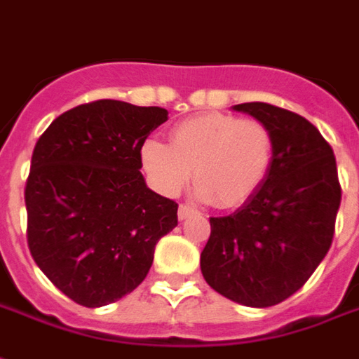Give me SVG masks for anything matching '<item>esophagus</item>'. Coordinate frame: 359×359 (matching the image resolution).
Instances as JSON below:
<instances>
[{"label": "esophagus", "instance_id": "1", "mask_svg": "<svg viewBox=\"0 0 359 359\" xmlns=\"http://www.w3.org/2000/svg\"><path fill=\"white\" fill-rule=\"evenodd\" d=\"M193 214H197V210H195V208H191L189 205H182L180 206V210H177V218L187 219V218H191Z\"/></svg>", "mask_w": 359, "mask_h": 359}]
</instances>
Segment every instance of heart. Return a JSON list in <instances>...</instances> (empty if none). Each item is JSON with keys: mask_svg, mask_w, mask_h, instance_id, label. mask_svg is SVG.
I'll use <instances>...</instances> for the list:
<instances>
[{"mask_svg": "<svg viewBox=\"0 0 359 359\" xmlns=\"http://www.w3.org/2000/svg\"><path fill=\"white\" fill-rule=\"evenodd\" d=\"M273 161V135L260 120L227 112H206L170 130L168 147L147 141L141 162L166 195L182 189L193 172L198 197L218 208L247 203L268 177Z\"/></svg>", "mask_w": 359, "mask_h": 359, "instance_id": "b5f03b06", "label": "heart"}]
</instances>
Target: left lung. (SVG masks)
<instances>
[{
	"label": "left lung",
	"instance_id": "8db88e82",
	"mask_svg": "<svg viewBox=\"0 0 359 359\" xmlns=\"http://www.w3.org/2000/svg\"><path fill=\"white\" fill-rule=\"evenodd\" d=\"M233 109L268 126L273 161L245 205L210 218L201 269L222 297L268 308L294 294L325 258L342 191L333 149L312 122L269 103Z\"/></svg>",
	"mask_w": 359,
	"mask_h": 359
}]
</instances>
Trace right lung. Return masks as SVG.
I'll return each instance as SVG.
<instances>
[{"label": "right lung", "mask_w": 359, "mask_h": 359, "mask_svg": "<svg viewBox=\"0 0 359 359\" xmlns=\"http://www.w3.org/2000/svg\"><path fill=\"white\" fill-rule=\"evenodd\" d=\"M168 120L161 107L99 99L49 124L26 180L34 262L76 304L116 302L147 277L154 245L177 226V203L141 174V147Z\"/></svg>", "instance_id": "add662e5"}]
</instances>
